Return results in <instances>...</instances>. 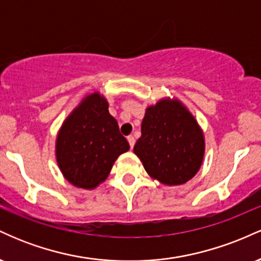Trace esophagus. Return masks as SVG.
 <instances>
[{
  "label": "esophagus",
  "mask_w": 261,
  "mask_h": 261,
  "mask_svg": "<svg viewBox=\"0 0 261 261\" xmlns=\"http://www.w3.org/2000/svg\"><path fill=\"white\" fill-rule=\"evenodd\" d=\"M127 141H128V145H130L131 149H133L134 146H135V137L133 136V135H130V136H127Z\"/></svg>",
  "instance_id": "1"
}]
</instances>
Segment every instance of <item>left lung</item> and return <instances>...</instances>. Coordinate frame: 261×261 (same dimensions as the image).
Wrapping results in <instances>:
<instances>
[{
    "label": "left lung",
    "instance_id": "1",
    "mask_svg": "<svg viewBox=\"0 0 261 261\" xmlns=\"http://www.w3.org/2000/svg\"><path fill=\"white\" fill-rule=\"evenodd\" d=\"M134 152L152 178L180 185L199 172L205 141L195 118L180 101L162 99L146 109Z\"/></svg>",
    "mask_w": 261,
    "mask_h": 261
}]
</instances>
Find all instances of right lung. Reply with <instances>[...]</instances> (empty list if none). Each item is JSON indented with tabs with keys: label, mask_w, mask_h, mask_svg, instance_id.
<instances>
[{
	"label": "right lung",
	"mask_w": 261,
	"mask_h": 261,
	"mask_svg": "<svg viewBox=\"0 0 261 261\" xmlns=\"http://www.w3.org/2000/svg\"><path fill=\"white\" fill-rule=\"evenodd\" d=\"M127 140L108 110V101L93 93L68 115L56 139V160L66 180L94 189L109 175L114 162L127 152Z\"/></svg>",
	"instance_id": "right-lung-1"
}]
</instances>
